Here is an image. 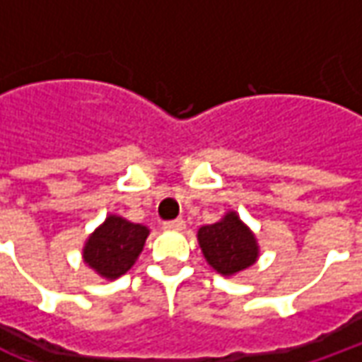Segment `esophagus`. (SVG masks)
Returning <instances> with one entry per match:
<instances>
[{
	"label": "esophagus",
	"instance_id": "esophagus-1",
	"mask_svg": "<svg viewBox=\"0 0 362 362\" xmlns=\"http://www.w3.org/2000/svg\"><path fill=\"white\" fill-rule=\"evenodd\" d=\"M184 227H186L184 219H173V221H165V223H163V228H166V230H182Z\"/></svg>",
	"mask_w": 362,
	"mask_h": 362
}]
</instances>
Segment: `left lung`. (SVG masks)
Masks as SVG:
<instances>
[{
    "mask_svg": "<svg viewBox=\"0 0 362 362\" xmlns=\"http://www.w3.org/2000/svg\"><path fill=\"white\" fill-rule=\"evenodd\" d=\"M205 259L221 275H235L258 258V244L250 228L236 213H227L219 223L205 225L197 233Z\"/></svg>",
    "mask_w": 362,
    "mask_h": 362,
    "instance_id": "8db88e82",
    "label": "left lung"
}]
</instances>
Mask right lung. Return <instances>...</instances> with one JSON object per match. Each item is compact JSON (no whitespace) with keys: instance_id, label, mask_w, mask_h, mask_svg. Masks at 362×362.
Segmentation results:
<instances>
[{"instance_id":"right-lung-1","label":"right lung","mask_w":362,"mask_h":362,"mask_svg":"<svg viewBox=\"0 0 362 362\" xmlns=\"http://www.w3.org/2000/svg\"><path fill=\"white\" fill-rule=\"evenodd\" d=\"M147 235V227L110 215L103 227L89 236L83 248V259L106 279H116L134 266Z\"/></svg>"}]
</instances>
